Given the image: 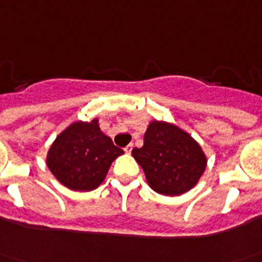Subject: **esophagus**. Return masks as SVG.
Listing matches in <instances>:
<instances>
[{"instance_id": "34e87169", "label": "esophagus", "mask_w": 262, "mask_h": 262, "mask_svg": "<svg viewBox=\"0 0 262 262\" xmlns=\"http://www.w3.org/2000/svg\"><path fill=\"white\" fill-rule=\"evenodd\" d=\"M132 149H133V144H127L125 147V151L129 155V153H132Z\"/></svg>"}]
</instances>
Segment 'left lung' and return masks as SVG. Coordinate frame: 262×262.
I'll return each instance as SVG.
<instances>
[{
	"label": "left lung",
	"instance_id": "left-lung-1",
	"mask_svg": "<svg viewBox=\"0 0 262 262\" xmlns=\"http://www.w3.org/2000/svg\"><path fill=\"white\" fill-rule=\"evenodd\" d=\"M151 190L163 195H182L199 183L207 156L194 137L182 127L153 119L144 132L143 146L132 150Z\"/></svg>",
	"mask_w": 262,
	"mask_h": 262
}]
</instances>
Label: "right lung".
Masks as SVG:
<instances>
[{
    "label": "right lung",
    "instance_id": "obj_1",
    "mask_svg": "<svg viewBox=\"0 0 262 262\" xmlns=\"http://www.w3.org/2000/svg\"><path fill=\"white\" fill-rule=\"evenodd\" d=\"M125 151L99 127V119L74 122L56 136L47 166L58 182L74 191H91L105 180L115 159Z\"/></svg>",
    "mask_w": 262,
    "mask_h": 262
}]
</instances>
